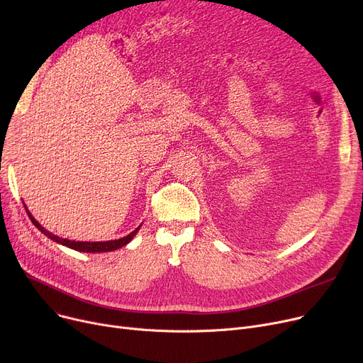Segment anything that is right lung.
Here are the masks:
<instances>
[{
  "label": "right lung",
  "instance_id": "add662e5",
  "mask_svg": "<svg viewBox=\"0 0 363 363\" xmlns=\"http://www.w3.org/2000/svg\"><path fill=\"white\" fill-rule=\"evenodd\" d=\"M28 212V208H26ZM28 216L29 219L32 220V223L40 230L44 235H47L48 238H51L52 241L59 242L62 245H66L69 247V249H73V250H78V252H85V253H103V252H113V250H118L121 249V247L126 245L133 237H135V234L138 233V230L141 228V225L137 228L135 231H132L129 235L123 237V238H119V240H111V241H95V242H89V241H70V240H66V238H62L59 235H54L51 234L50 231H47L44 226L40 225V222L35 220V218L28 212Z\"/></svg>",
  "mask_w": 363,
  "mask_h": 363
}]
</instances>
